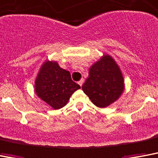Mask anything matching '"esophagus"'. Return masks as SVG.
<instances>
[{
    "instance_id": "obj_1",
    "label": "esophagus",
    "mask_w": 158,
    "mask_h": 158,
    "mask_svg": "<svg viewBox=\"0 0 158 158\" xmlns=\"http://www.w3.org/2000/svg\"><path fill=\"white\" fill-rule=\"evenodd\" d=\"M83 82H84V79H80V80H79V83H79V86H80V87H82V85H83Z\"/></svg>"
}]
</instances>
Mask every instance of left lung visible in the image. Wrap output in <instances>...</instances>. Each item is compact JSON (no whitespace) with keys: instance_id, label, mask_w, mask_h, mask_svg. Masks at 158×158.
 Segmentation results:
<instances>
[{"instance_id":"obj_1","label":"left lung","mask_w":158,"mask_h":158,"mask_svg":"<svg viewBox=\"0 0 158 158\" xmlns=\"http://www.w3.org/2000/svg\"><path fill=\"white\" fill-rule=\"evenodd\" d=\"M82 89L100 108L116 101L124 90L123 76L116 61L110 55H104L90 67Z\"/></svg>"}]
</instances>
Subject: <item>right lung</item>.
<instances>
[{
	"instance_id": "right-lung-1",
	"label": "right lung",
	"mask_w": 158,
	"mask_h": 158,
	"mask_svg": "<svg viewBox=\"0 0 158 158\" xmlns=\"http://www.w3.org/2000/svg\"><path fill=\"white\" fill-rule=\"evenodd\" d=\"M80 86L71 79L70 73L57 61H46L35 81V92L48 106L58 110L66 106L71 95Z\"/></svg>"
}]
</instances>
